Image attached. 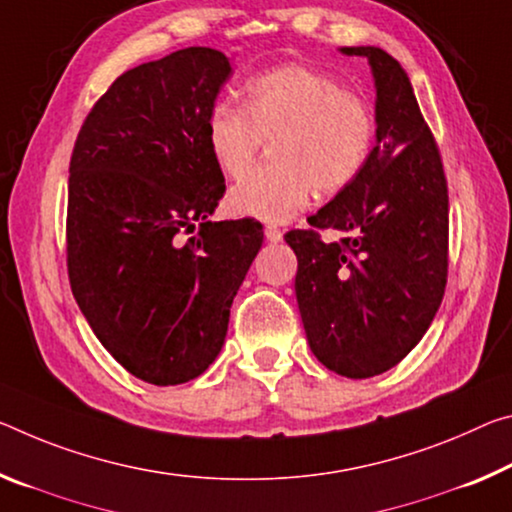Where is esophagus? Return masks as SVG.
<instances>
[{"instance_id": "1", "label": "esophagus", "mask_w": 512, "mask_h": 512, "mask_svg": "<svg viewBox=\"0 0 512 512\" xmlns=\"http://www.w3.org/2000/svg\"><path fill=\"white\" fill-rule=\"evenodd\" d=\"M264 234H266V239H269L271 243L282 241V230H280V227H275V225H266Z\"/></svg>"}]
</instances>
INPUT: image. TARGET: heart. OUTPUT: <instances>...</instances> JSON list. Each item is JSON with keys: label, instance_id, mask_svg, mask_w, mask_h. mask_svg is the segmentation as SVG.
<instances>
[{"label": "heart", "instance_id": "b5f03b06", "mask_svg": "<svg viewBox=\"0 0 512 512\" xmlns=\"http://www.w3.org/2000/svg\"><path fill=\"white\" fill-rule=\"evenodd\" d=\"M264 139H275L273 166L241 175L225 202L232 216L285 223L312 205L316 189L335 196L358 180L376 148L378 116L339 79L289 63L248 79L243 107L218 100L207 113V148L227 175L253 164Z\"/></svg>", "mask_w": 512, "mask_h": 512}]
</instances>
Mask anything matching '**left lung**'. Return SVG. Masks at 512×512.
<instances>
[{
	"label": "left lung",
	"mask_w": 512,
	"mask_h": 512,
	"mask_svg": "<svg viewBox=\"0 0 512 512\" xmlns=\"http://www.w3.org/2000/svg\"><path fill=\"white\" fill-rule=\"evenodd\" d=\"M364 56L376 81L378 139L364 173L291 230L296 300L323 367L371 378L399 364L433 323L449 273V193L442 157L401 63L380 47ZM335 229L337 242L320 232Z\"/></svg>",
	"instance_id": "obj_1"
}]
</instances>
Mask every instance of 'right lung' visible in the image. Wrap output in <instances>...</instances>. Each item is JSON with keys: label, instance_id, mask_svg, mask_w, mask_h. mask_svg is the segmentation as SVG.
I'll list each match as a JSON object with an SVG mask.
<instances>
[{"label": "right lung", "instance_id": "right-lung-1", "mask_svg": "<svg viewBox=\"0 0 512 512\" xmlns=\"http://www.w3.org/2000/svg\"><path fill=\"white\" fill-rule=\"evenodd\" d=\"M230 72L212 47L127 70L88 111L70 157L72 294L102 346L152 385L189 383L216 360L264 241L255 218L207 221L225 177L205 120Z\"/></svg>", "mask_w": 512, "mask_h": 512}]
</instances>
